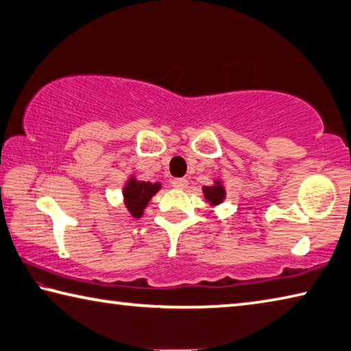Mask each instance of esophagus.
<instances>
[{
  "label": "esophagus",
  "mask_w": 351,
  "mask_h": 351,
  "mask_svg": "<svg viewBox=\"0 0 351 351\" xmlns=\"http://www.w3.org/2000/svg\"><path fill=\"white\" fill-rule=\"evenodd\" d=\"M171 186L175 189H186L187 180H184V178H176V180H171Z\"/></svg>",
  "instance_id": "obj_1"
}]
</instances>
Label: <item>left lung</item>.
Wrapping results in <instances>:
<instances>
[{
	"label": "left lung",
	"instance_id": "left-lung-1",
	"mask_svg": "<svg viewBox=\"0 0 351 351\" xmlns=\"http://www.w3.org/2000/svg\"><path fill=\"white\" fill-rule=\"evenodd\" d=\"M203 193H204L206 201L207 203H210V206L221 204L226 198V190L219 180H215L213 186H204Z\"/></svg>",
	"mask_w": 351,
	"mask_h": 351
}]
</instances>
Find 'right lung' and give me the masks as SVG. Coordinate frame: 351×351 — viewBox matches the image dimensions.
<instances>
[{
	"label": "right lung",
	"instance_id": "obj_1",
	"mask_svg": "<svg viewBox=\"0 0 351 351\" xmlns=\"http://www.w3.org/2000/svg\"><path fill=\"white\" fill-rule=\"evenodd\" d=\"M161 189V184L159 182H145V181H138L134 176H130V180L123 186V201H125V206L128 212L132 213V217L141 218L144 209L148 204V201L153 198V195H156Z\"/></svg>",
	"mask_w": 351,
	"mask_h": 351
}]
</instances>
